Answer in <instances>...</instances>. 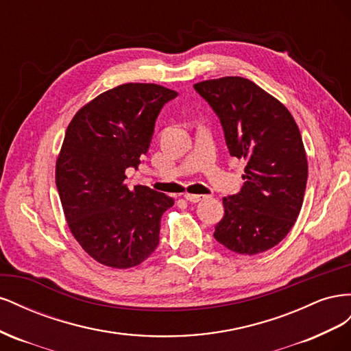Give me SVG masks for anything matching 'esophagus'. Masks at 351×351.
<instances>
[{
	"label": "esophagus",
	"mask_w": 351,
	"mask_h": 351,
	"mask_svg": "<svg viewBox=\"0 0 351 351\" xmlns=\"http://www.w3.org/2000/svg\"><path fill=\"white\" fill-rule=\"evenodd\" d=\"M184 199L189 200V202H192V204H197V202L206 199V196H204V195H190V193H186V195H184Z\"/></svg>",
	"instance_id": "1"
}]
</instances>
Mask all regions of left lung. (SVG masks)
Segmentation results:
<instances>
[{"mask_svg": "<svg viewBox=\"0 0 351 351\" xmlns=\"http://www.w3.org/2000/svg\"><path fill=\"white\" fill-rule=\"evenodd\" d=\"M218 115L231 156L246 161L244 186L222 199L224 217L214 237L240 254L269 250L300 214L307 182L302 134L284 105L244 77L195 84Z\"/></svg>", "mask_w": 351, "mask_h": 351, "instance_id": "obj_1", "label": "left lung"}]
</instances>
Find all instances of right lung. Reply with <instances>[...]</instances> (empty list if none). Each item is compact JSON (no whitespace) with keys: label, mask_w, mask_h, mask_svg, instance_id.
Returning a JSON list of instances; mask_svg holds the SVG:
<instances>
[{"label":"right lung","mask_w":351,"mask_h":351,"mask_svg":"<svg viewBox=\"0 0 351 351\" xmlns=\"http://www.w3.org/2000/svg\"><path fill=\"white\" fill-rule=\"evenodd\" d=\"M177 92L125 83L101 93L73 117L56 167V183L71 234L105 267L125 269L159 244L164 212L174 199L146 186L129 189L125 169L149 149L155 121Z\"/></svg>","instance_id":"obj_1"}]
</instances>
